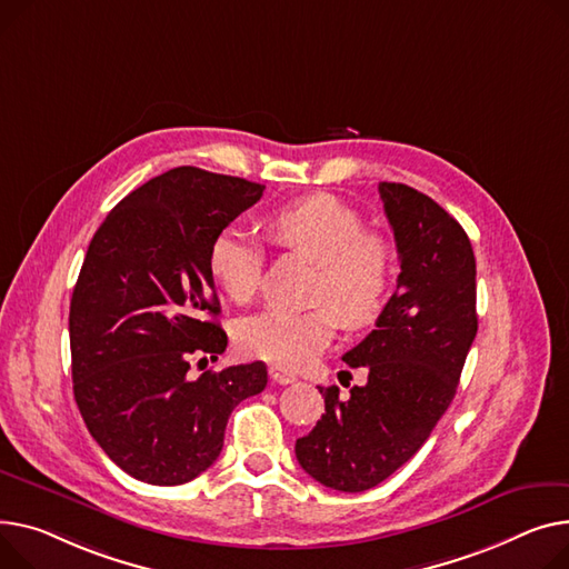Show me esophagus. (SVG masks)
Wrapping results in <instances>:
<instances>
[{"label":"esophagus","instance_id":"34e87169","mask_svg":"<svg viewBox=\"0 0 569 569\" xmlns=\"http://www.w3.org/2000/svg\"><path fill=\"white\" fill-rule=\"evenodd\" d=\"M270 380L274 385H292L297 382V375L283 366H270Z\"/></svg>","mask_w":569,"mask_h":569}]
</instances>
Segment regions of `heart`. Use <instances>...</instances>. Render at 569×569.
Returning a JSON list of instances; mask_svg holds the SVG:
<instances>
[{
	"label": "heart",
	"mask_w": 569,
	"mask_h": 569,
	"mask_svg": "<svg viewBox=\"0 0 569 569\" xmlns=\"http://www.w3.org/2000/svg\"><path fill=\"white\" fill-rule=\"evenodd\" d=\"M270 240L318 262L309 311L268 309L238 329L240 348L281 366L313 361L338 329H366L385 313L393 288V247L363 231L361 214L331 194H316L274 210L264 219ZM262 247L238 226L223 229L210 244V274L238 305L249 301L260 283Z\"/></svg>",
	"instance_id": "1"
}]
</instances>
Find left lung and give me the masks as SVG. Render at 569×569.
<instances>
[{"mask_svg": "<svg viewBox=\"0 0 569 569\" xmlns=\"http://www.w3.org/2000/svg\"><path fill=\"white\" fill-rule=\"evenodd\" d=\"M393 229L398 288L375 329L343 355L368 382L348 398L320 387L325 413L297 439L311 478L338 491H366L419 450L456 398L478 331L476 258L462 226L430 197L380 182Z\"/></svg>", "mask_w": 569, "mask_h": 569, "instance_id": "obj_1", "label": "left lung"}]
</instances>
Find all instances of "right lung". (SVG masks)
<instances>
[{
    "label": "right lung",
    "instance_id": "add662e5",
    "mask_svg": "<svg viewBox=\"0 0 569 569\" xmlns=\"http://www.w3.org/2000/svg\"><path fill=\"white\" fill-rule=\"evenodd\" d=\"M264 184L178 167L148 180L96 231L70 299L72 393L109 460L182 485L221 452L231 411L268 385L262 361L189 377L229 346L210 244Z\"/></svg>",
    "mask_w": 569,
    "mask_h": 569
}]
</instances>
